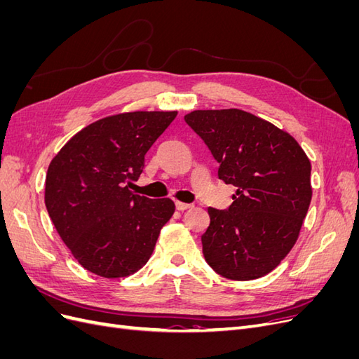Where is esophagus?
I'll return each mask as SVG.
<instances>
[{
	"instance_id": "34e87169",
	"label": "esophagus",
	"mask_w": 359,
	"mask_h": 359,
	"mask_svg": "<svg viewBox=\"0 0 359 359\" xmlns=\"http://www.w3.org/2000/svg\"><path fill=\"white\" fill-rule=\"evenodd\" d=\"M175 206H177V210H178V211H186V210H190L193 205H190V203H184V202H180V201H178V202L175 203Z\"/></svg>"
}]
</instances>
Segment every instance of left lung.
<instances>
[{
	"label": "left lung",
	"instance_id": "obj_1",
	"mask_svg": "<svg viewBox=\"0 0 359 359\" xmlns=\"http://www.w3.org/2000/svg\"><path fill=\"white\" fill-rule=\"evenodd\" d=\"M214 158L219 178L236 193L229 210L210 208L203 256L220 276L264 277L295 245L311 202V163L297 139L241 109L184 116Z\"/></svg>",
	"mask_w": 359,
	"mask_h": 359
}]
</instances>
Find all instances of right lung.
I'll return each instance as SVG.
<instances>
[{
  "label": "right lung",
  "instance_id": "1",
  "mask_svg": "<svg viewBox=\"0 0 359 359\" xmlns=\"http://www.w3.org/2000/svg\"><path fill=\"white\" fill-rule=\"evenodd\" d=\"M177 115L136 111L102 118L52 158L46 208L64 244L90 273L128 277L153 255L175 203L139 196L130 186L142 173L148 149Z\"/></svg>",
  "mask_w": 359,
  "mask_h": 359
}]
</instances>
